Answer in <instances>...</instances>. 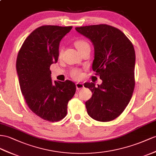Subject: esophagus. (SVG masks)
I'll use <instances>...</instances> for the list:
<instances>
[{
	"mask_svg": "<svg viewBox=\"0 0 156 156\" xmlns=\"http://www.w3.org/2000/svg\"><path fill=\"white\" fill-rule=\"evenodd\" d=\"M76 89H77V90H81V89H82L83 87V83H79V82L76 83Z\"/></svg>",
	"mask_w": 156,
	"mask_h": 156,
	"instance_id": "1",
	"label": "esophagus"
}]
</instances>
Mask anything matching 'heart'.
I'll use <instances>...</instances> for the list:
<instances>
[{
    "label": "heart",
    "mask_w": 156,
    "mask_h": 156,
    "mask_svg": "<svg viewBox=\"0 0 156 156\" xmlns=\"http://www.w3.org/2000/svg\"><path fill=\"white\" fill-rule=\"evenodd\" d=\"M75 46H76V47L77 48V49L78 50L79 52H81L83 49H85L86 48L90 47L89 43H87V41H84V40H82V39L78 40V41H76L75 42ZM61 52H60V53H61ZM71 76L74 79L78 80V79H80L81 78L82 74L80 73V71L79 70L74 69L71 72Z\"/></svg>",
    "instance_id": "1"
}]
</instances>
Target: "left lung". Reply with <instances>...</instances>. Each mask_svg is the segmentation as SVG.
Returning <instances> with one entry per match:
<instances>
[{"instance_id": "obj_1", "label": "left lung", "mask_w": 156, "mask_h": 156, "mask_svg": "<svg viewBox=\"0 0 156 156\" xmlns=\"http://www.w3.org/2000/svg\"><path fill=\"white\" fill-rule=\"evenodd\" d=\"M94 47L92 69L99 75L101 85L85 83L92 92L86 102L87 114L98 121L118 117L129 104L134 88L135 51L121 30L106 24L76 27Z\"/></svg>"}]
</instances>
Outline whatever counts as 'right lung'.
Returning a JSON list of instances; mask_svg holds the SVG:
<instances>
[{
  "label": "right lung",
  "instance_id": "1",
  "mask_svg": "<svg viewBox=\"0 0 156 156\" xmlns=\"http://www.w3.org/2000/svg\"><path fill=\"white\" fill-rule=\"evenodd\" d=\"M72 26H43L23 42L16 60L21 91L27 105L39 117L59 121L67 113L68 103L76 92L70 80L52 81L50 66L58 58L59 43Z\"/></svg>",
  "mask_w": 156,
  "mask_h": 156
}]
</instances>
